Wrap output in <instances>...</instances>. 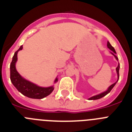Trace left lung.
Wrapping results in <instances>:
<instances>
[{
    "instance_id": "obj_1",
    "label": "left lung",
    "mask_w": 132,
    "mask_h": 132,
    "mask_svg": "<svg viewBox=\"0 0 132 132\" xmlns=\"http://www.w3.org/2000/svg\"><path fill=\"white\" fill-rule=\"evenodd\" d=\"M107 47H108V48L109 49V50H111L112 52H110V53H111L114 56V57L116 58V60H117L118 61V58L117 56L116 55V51H115V50H114V47H113L112 46L111 44H110L109 42H107ZM119 69H120V64L118 63V67H116V73H117V76H118L117 81L114 82V84H112V85H110V87H108V89H107L106 90L102 92V93H100V94H98L94 95V96H92V97L89 98H88V100H90H90H97V99H100V98H101L104 97V96H106V94H108V93H110V92L111 91V90L112 89L113 87H114V86H115V85H116V82H117L118 81V80H119Z\"/></svg>"
}]
</instances>
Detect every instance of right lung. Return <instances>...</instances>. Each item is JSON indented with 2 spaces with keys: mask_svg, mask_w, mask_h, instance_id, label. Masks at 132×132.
<instances>
[{
  "mask_svg": "<svg viewBox=\"0 0 132 132\" xmlns=\"http://www.w3.org/2000/svg\"><path fill=\"white\" fill-rule=\"evenodd\" d=\"M22 45H21L20 47L15 52L12 57V61L10 63V80L12 83L13 84L14 86L20 93L27 97L35 99L44 98L53 92L54 89L53 85L48 87H39L25 79L19 74L16 69V63L18 60V52L20 50H22ZM58 79L57 77H56L54 80V83H56Z\"/></svg>",
  "mask_w": 132,
  "mask_h": 132,
  "instance_id": "1",
  "label": "right lung"
}]
</instances>
